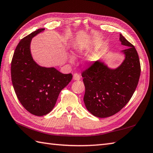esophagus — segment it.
<instances>
[{"instance_id": "esophagus-1", "label": "esophagus", "mask_w": 153, "mask_h": 153, "mask_svg": "<svg viewBox=\"0 0 153 153\" xmlns=\"http://www.w3.org/2000/svg\"><path fill=\"white\" fill-rule=\"evenodd\" d=\"M73 79H74V80H79V79H80V76H79V75L78 74L76 73V74H75L74 75V76H73Z\"/></svg>"}]
</instances>
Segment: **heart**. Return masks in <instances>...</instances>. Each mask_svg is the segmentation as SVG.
<instances>
[{
	"mask_svg": "<svg viewBox=\"0 0 153 153\" xmlns=\"http://www.w3.org/2000/svg\"><path fill=\"white\" fill-rule=\"evenodd\" d=\"M82 48H76V52L77 53H81L82 52ZM70 62H73V59H70Z\"/></svg>",
	"mask_w": 153,
	"mask_h": 153,
	"instance_id": "1",
	"label": "heart"
}]
</instances>
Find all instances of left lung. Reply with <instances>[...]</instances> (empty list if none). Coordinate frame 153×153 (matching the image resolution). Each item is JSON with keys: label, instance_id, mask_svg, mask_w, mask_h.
I'll use <instances>...</instances> for the list:
<instances>
[{"label": "left lung", "instance_id": "1", "mask_svg": "<svg viewBox=\"0 0 153 153\" xmlns=\"http://www.w3.org/2000/svg\"><path fill=\"white\" fill-rule=\"evenodd\" d=\"M119 40L128 47L121 51L125 59L119 67L112 69L97 61L82 73L85 105L93 115L100 118L112 116L123 108L138 85L140 74L138 53L121 34Z\"/></svg>", "mask_w": 153, "mask_h": 153}]
</instances>
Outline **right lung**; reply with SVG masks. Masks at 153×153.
I'll return each mask as SVG.
<instances>
[{"label": "right lung", "mask_w": 153, "mask_h": 153, "mask_svg": "<svg viewBox=\"0 0 153 153\" xmlns=\"http://www.w3.org/2000/svg\"><path fill=\"white\" fill-rule=\"evenodd\" d=\"M44 28H39L20 41L11 62V78L16 95L22 106L31 114L43 116L54 107L60 91L72 79L55 68L39 65L30 52L32 38Z\"/></svg>", "instance_id": "obj_1"}]
</instances>
